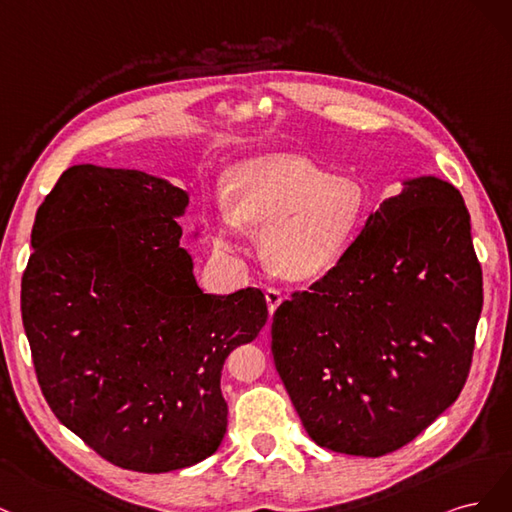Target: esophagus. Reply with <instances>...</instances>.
Here are the masks:
<instances>
[{
    "mask_svg": "<svg viewBox=\"0 0 512 512\" xmlns=\"http://www.w3.org/2000/svg\"><path fill=\"white\" fill-rule=\"evenodd\" d=\"M266 302H268V312H270V317L274 315V310L278 308V304L283 302V293H280L278 289H266Z\"/></svg>",
    "mask_w": 512,
    "mask_h": 512,
    "instance_id": "esophagus-1",
    "label": "esophagus"
}]
</instances>
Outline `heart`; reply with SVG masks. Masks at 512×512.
<instances>
[{
	"label": "heart",
	"mask_w": 512,
	"mask_h": 512,
	"mask_svg": "<svg viewBox=\"0 0 512 512\" xmlns=\"http://www.w3.org/2000/svg\"><path fill=\"white\" fill-rule=\"evenodd\" d=\"M223 206L208 238L223 257L240 249V225L261 227L259 257L285 280L327 272L349 249L366 214V191L346 174H329L300 155L246 159L227 174Z\"/></svg>",
	"instance_id": "b5f03b06"
}]
</instances>
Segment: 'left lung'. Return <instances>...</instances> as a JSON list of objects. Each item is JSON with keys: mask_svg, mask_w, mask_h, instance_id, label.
Listing matches in <instances>:
<instances>
[{"mask_svg": "<svg viewBox=\"0 0 512 512\" xmlns=\"http://www.w3.org/2000/svg\"><path fill=\"white\" fill-rule=\"evenodd\" d=\"M483 308V272L461 193L404 180L340 261L272 319V355L319 447L381 457L461 393Z\"/></svg>", "mask_w": 512, "mask_h": 512, "instance_id": "8db88e82", "label": "left lung"}]
</instances>
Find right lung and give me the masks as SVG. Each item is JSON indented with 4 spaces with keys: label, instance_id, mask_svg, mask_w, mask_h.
Listing matches in <instances>:
<instances>
[{
    "label": "right lung",
    "instance_id": "obj_1",
    "mask_svg": "<svg viewBox=\"0 0 512 512\" xmlns=\"http://www.w3.org/2000/svg\"><path fill=\"white\" fill-rule=\"evenodd\" d=\"M187 191L82 163L38 208L21 283L34 368L55 417L110 464L170 472L219 449L221 370L268 321L263 293H204L176 223Z\"/></svg>",
    "mask_w": 512,
    "mask_h": 512
}]
</instances>
